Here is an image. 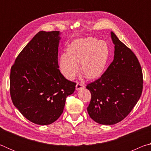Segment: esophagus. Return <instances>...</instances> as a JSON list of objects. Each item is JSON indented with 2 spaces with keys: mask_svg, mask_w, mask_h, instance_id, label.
Wrapping results in <instances>:
<instances>
[{
  "mask_svg": "<svg viewBox=\"0 0 151 151\" xmlns=\"http://www.w3.org/2000/svg\"><path fill=\"white\" fill-rule=\"evenodd\" d=\"M84 87H85V86H84V85H83V84L81 83H76V90H81V89L83 88Z\"/></svg>",
  "mask_w": 151,
  "mask_h": 151,
  "instance_id": "obj_1",
  "label": "esophagus"
}]
</instances>
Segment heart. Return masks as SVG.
Segmentation results:
<instances>
[{
	"label": "heart",
	"mask_w": 151,
	"mask_h": 151,
	"mask_svg": "<svg viewBox=\"0 0 151 151\" xmlns=\"http://www.w3.org/2000/svg\"><path fill=\"white\" fill-rule=\"evenodd\" d=\"M106 43L95 38L76 40L69 45L67 53H63L59 59L62 73L72 79L78 70L76 64L81 63V70L86 78H95L101 75L109 58Z\"/></svg>",
	"instance_id": "b5f03b06"
}]
</instances>
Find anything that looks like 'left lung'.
<instances>
[{
  "label": "left lung",
  "mask_w": 151,
  "mask_h": 151,
  "mask_svg": "<svg viewBox=\"0 0 151 151\" xmlns=\"http://www.w3.org/2000/svg\"><path fill=\"white\" fill-rule=\"evenodd\" d=\"M114 44V60L100 78L86 85L91 93L87 107L91 118L101 124L122 121L141 96V66L134 53L111 32Z\"/></svg>",
  "instance_id": "1"
}]
</instances>
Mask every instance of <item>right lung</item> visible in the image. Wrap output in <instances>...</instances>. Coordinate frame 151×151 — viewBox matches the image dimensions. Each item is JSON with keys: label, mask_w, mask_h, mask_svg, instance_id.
Instances as JSON below:
<instances>
[{"label": "right lung", "mask_w": 151, "mask_h": 151, "mask_svg": "<svg viewBox=\"0 0 151 151\" xmlns=\"http://www.w3.org/2000/svg\"><path fill=\"white\" fill-rule=\"evenodd\" d=\"M59 31H40L15 59L10 75L14 105L33 123L50 124L59 118L76 83L66 79L58 64Z\"/></svg>", "instance_id": "1"}]
</instances>
